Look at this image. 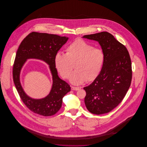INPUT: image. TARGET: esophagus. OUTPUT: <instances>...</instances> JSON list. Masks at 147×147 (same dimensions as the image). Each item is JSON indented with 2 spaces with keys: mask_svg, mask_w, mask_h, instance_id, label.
Masks as SVG:
<instances>
[{
  "mask_svg": "<svg viewBox=\"0 0 147 147\" xmlns=\"http://www.w3.org/2000/svg\"><path fill=\"white\" fill-rule=\"evenodd\" d=\"M71 90H79V88L77 87L72 86L71 87Z\"/></svg>",
  "mask_w": 147,
  "mask_h": 147,
  "instance_id": "34e87169",
  "label": "esophagus"
}]
</instances>
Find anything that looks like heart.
<instances>
[{"label":"heart","instance_id":"obj_1","mask_svg":"<svg viewBox=\"0 0 147 147\" xmlns=\"http://www.w3.org/2000/svg\"><path fill=\"white\" fill-rule=\"evenodd\" d=\"M105 60L104 51L81 39L72 42L66 49V54L58 52L54 57L56 68L64 79L70 77L72 83L79 85L86 80L90 82L99 75Z\"/></svg>","mask_w":147,"mask_h":147}]
</instances>
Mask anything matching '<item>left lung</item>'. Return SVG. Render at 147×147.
<instances>
[{
	"label": "left lung",
	"instance_id": "obj_1",
	"mask_svg": "<svg viewBox=\"0 0 147 147\" xmlns=\"http://www.w3.org/2000/svg\"><path fill=\"white\" fill-rule=\"evenodd\" d=\"M83 38L98 42L105 54L102 69L97 78L83 89L84 103L92 113H108L124 98L131 84V58L125 46L107 32L84 35Z\"/></svg>",
	"mask_w": 147,
	"mask_h": 147
}]
</instances>
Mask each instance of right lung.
<instances>
[{
  "mask_svg": "<svg viewBox=\"0 0 147 147\" xmlns=\"http://www.w3.org/2000/svg\"><path fill=\"white\" fill-rule=\"evenodd\" d=\"M68 39V38L55 34L32 32L23 39L17 50L13 68V81L21 100L35 113L45 116L54 115L61 108L64 96L71 91L69 84L58 77L54 63L55 54ZM29 58L42 59L49 65L53 83L50 94L44 99L29 98L20 85V71Z\"/></svg>",
  "mask_w": 147,
  "mask_h": 147,
  "instance_id": "right-lung-1",
  "label": "right lung"
}]
</instances>
